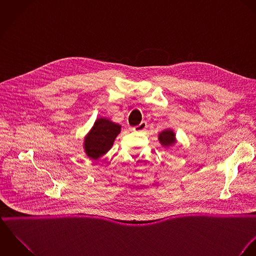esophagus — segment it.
<instances>
[{
  "instance_id": "1",
  "label": "esophagus",
  "mask_w": 256,
  "mask_h": 256,
  "mask_svg": "<svg viewBox=\"0 0 256 256\" xmlns=\"http://www.w3.org/2000/svg\"><path fill=\"white\" fill-rule=\"evenodd\" d=\"M146 128V121H142V122H141L139 125H137V126H135V127L133 128V131H135V132H143V131H144Z\"/></svg>"
}]
</instances>
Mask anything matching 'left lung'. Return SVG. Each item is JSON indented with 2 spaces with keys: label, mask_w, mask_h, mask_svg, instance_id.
Wrapping results in <instances>:
<instances>
[{
  "label": "left lung",
  "mask_w": 256,
  "mask_h": 256,
  "mask_svg": "<svg viewBox=\"0 0 256 256\" xmlns=\"http://www.w3.org/2000/svg\"><path fill=\"white\" fill-rule=\"evenodd\" d=\"M158 139L160 144L164 148H168L176 145V143H178L176 132L170 128L164 129V131H162L158 134Z\"/></svg>",
  "instance_id": "obj_1"
}]
</instances>
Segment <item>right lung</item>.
Listing matches in <instances>:
<instances>
[{"instance_id": "add662e5", "label": "right lung", "mask_w": 256, "mask_h": 256, "mask_svg": "<svg viewBox=\"0 0 256 256\" xmlns=\"http://www.w3.org/2000/svg\"><path fill=\"white\" fill-rule=\"evenodd\" d=\"M120 132L121 125L106 117L98 118L84 138L82 145L86 154L92 160L106 154Z\"/></svg>"}]
</instances>
